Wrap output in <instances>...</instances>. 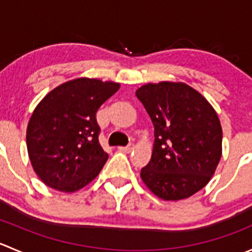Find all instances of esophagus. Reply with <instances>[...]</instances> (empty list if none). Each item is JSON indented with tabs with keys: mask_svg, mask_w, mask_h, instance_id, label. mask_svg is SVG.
I'll return each instance as SVG.
<instances>
[{
	"mask_svg": "<svg viewBox=\"0 0 252 252\" xmlns=\"http://www.w3.org/2000/svg\"><path fill=\"white\" fill-rule=\"evenodd\" d=\"M118 149H119V151H123V152H130L131 150L134 149V145H133V144H129V145H126V146H119Z\"/></svg>",
	"mask_w": 252,
	"mask_h": 252,
	"instance_id": "esophagus-1",
	"label": "esophagus"
}]
</instances>
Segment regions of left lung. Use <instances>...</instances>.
Wrapping results in <instances>:
<instances>
[{
	"mask_svg": "<svg viewBox=\"0 0 252 252\" xmlns=\"http://www.w3.org/2000/svg\"><path fill=\"white\" fill-rule=\"evenodd\" d=\"M155 128L141 179L167 201L187 199L210 182L222 156V126L201 94L183 83L146 84L136 90Z\"/></svg>",
	"mask_w": 252,
	"mask_h": 252,
	"instance_id": "left-lung-1",
	"label": "left lung"
}]
</instances>
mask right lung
Segmentation results:
<instances>
[{
  "label": "right lung",
  "instance_id": "right-lung-1",
  "mask_svg": "<svg viewBox=\"0 0 252 252\" xmlns=\"http://www.w3.org/2000/svg\"><path fill=\"white\" fill-rule=\"evenodd\" d=\"M119 84L79 78L48 93L27 129V146L35 173L52 189L73 192L97 177L108 155L98 141L96 112Z\"/></svg>",
  "mask_w": 252,
  "mask_h": 252
}]
</instances>
